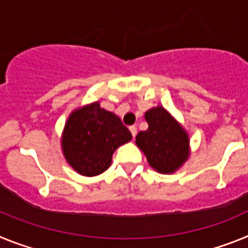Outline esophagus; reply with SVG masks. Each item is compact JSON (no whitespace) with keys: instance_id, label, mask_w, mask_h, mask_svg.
Returning <instances> with one entry per match:
<instances>
[{"instance_id":"34e87169","label":"esophagus","mask_w":248,"mask_h":248,"mask_svg":"<svg viewBox=\"0 0 248 248\" xmlns=\"http://www.w3.org/2000/svg\"><path fill=\"white\" fill-rule=\"evenodd\" d=\"M130 131H131V133H132V137L135 139V137H136V135H137V127L136 126H130Z\"/></svg>"}]
</instances>
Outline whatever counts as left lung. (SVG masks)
Segmentation results:
<instances>
[{
	"label": "left lung",
	"mask_w": 248,
	"mask_h": 248,
	"mask_svg": "<svg viewBox=\"0 0 248 248\" xmlns=\"http://www.w3.org/2000/svg\"><path fill=\"white\" fill-rule=\"evenodd\" d=\"M145 118L148 128L137 133L136 145L152 169L173 173L189 156L188 133L162 106L148 109Z\"/></svg>",
	"instance_id": "8db88e82"
}]
</instances>
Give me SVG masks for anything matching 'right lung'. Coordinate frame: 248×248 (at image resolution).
Here are the masks:
<instances>
[{
    "label": "right lung",
    "mask_w": 248,
    "mask_h": 248,
    "mask_svg": "<svg viewBox=\"0 0 248 248\" xmlns=\"http://www.w3.org/2000/svg\"><path fill=\"white\" fill-rule=\"evenodd\" d=\"M131 139L118 116L93 102L71 113L61 145L68 165L79 175L92 177L106 171L113 152Z\"/></svg>",
    "instance_id": "1"
}]
</instances>
